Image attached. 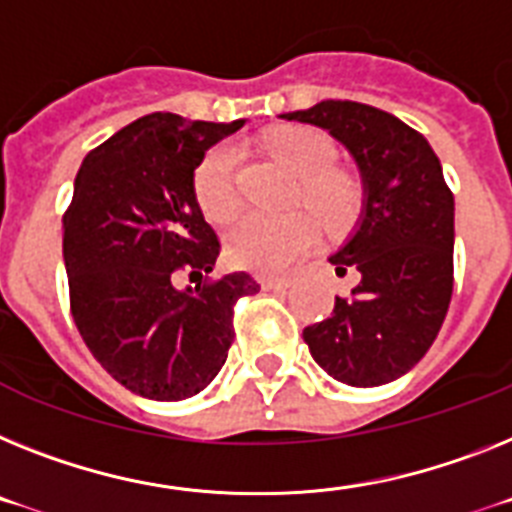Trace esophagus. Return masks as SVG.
Here are the masks:
<instances>
[{"mask_svg": "<svg viewBox=\"0 0 512 512\" xmlns=\"http://www.w3.org/2000/svg\"><path fill=\"white\" fill-rule=\"evenodd\" d=\"M296 278L294 276H265L260 278V286L270 291H286L289 286H294Z\"/></svg>", "mask_w": 512, "mask_h": 512, "instance_id": "obj_1", "label": "esophagus"}]
</instances>
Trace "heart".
Segmentation results:
<instances>
[{
	"label": "heart",
	"instance_id": "obj_1",
	"mask_svg": "<svg viewBox=\"0 0 512 512\" xmlns=\"http://www.w3.org/2000/svg\"><path fill=\"white\" fill-rule=\"evenodd\" d=\"M268 150L296 179L294 200L316 213L328 234H346L362 218V182L349 171L336 169V145L317 130L291 127L265 140ZM239 156L231 145H216L195 169V197L210 221H229L239 210L242 195L236 184ZM315 217V218H316ZM314 218V219H315ZM302 208L278 216L249 213L226 231V255L234 265L257 273L286 270L317 239V222Z\"/></svg>",
	"mask_w": 512,
	"mask_h": 512
}]
</instances>
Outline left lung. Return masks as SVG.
<instances>
[{
  "instance_id": "left-lung-1",
  "label": "left lung",
  "mask_w": 512,
  "mask_h": 512,
  "mask_svg": "<svg viewBox=\"0 0 512 512\" xmlns=\"http://www.w3.org/2000/svg\"><path fill=\"white\" fill-rule=\"evenodd\" d=\"M328 130L354 156L364 210L349 242L330 255L338 276L359 273L328 320L304 328L309 354L333 380L377 388L419 364L453 294V192L427 137L356 101H320L281 114Z\"/></svg>"
}]
</instances>
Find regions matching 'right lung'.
Segmentation results:
<instances>
[{
    "instance_id": "1",
    "label": "right lung",
    "mask_w": 512,
    "mask_h": 512,
    "mask_svg": "<svg viewBox=\"0 0 512 512\" xmlns=\"http://www.w3.org/2000/svg\"><path fill=\"white\" fill-rule=\"evenodd\" d=\"M231 124L148 114L85 156L62 218L70 309L90 354L132 393L184 401L213 382L234 341V304L257 294L249 273L179 291L221 255L195 197L205 150Z\"/></svg>"
}]
</instances>
